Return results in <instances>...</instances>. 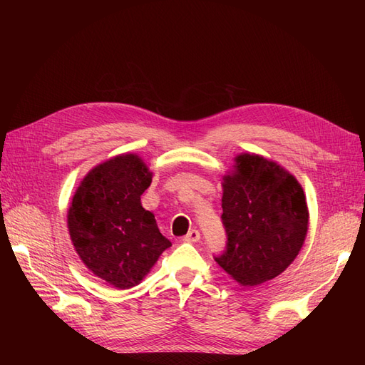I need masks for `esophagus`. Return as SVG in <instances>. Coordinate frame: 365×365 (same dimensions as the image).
I'll use <instances>...</instances> for the list:
<instances>
[{"mask_svg": "<svg viewBox=\"0 0 365 365\" xmlns=\"http://www.w3.org/2000/svg\"><path fill=\"white\" fill-rule=\"evenodd\" d=\"M200 239H201V235L197 230H190L189 233L184 236V242H190V244H195V242H197Z\"/></svg>", "mask_w": 365, "mask_h": 365, "instance_id": "1", "label": "esophagus"}]
</instances>
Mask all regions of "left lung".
<instances>
[{
	"label": "left lung",
	"instance_id": "1",
	"mask_svg": "<svg viewBox=\"0 0 365 365\" xmlns=\"http://www.w3.org/2000/svg\"><path fill=\"white\" fill-rule=\"evenodd\" d=\"M227 250L219 267L240 286L280 275L300 252L309 227L302 184L280 164L240 153L222 176Z\"/></svg>",
	"mask_w": 365,
	"mask_h": 365
}]
</instances>
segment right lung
Returning a JSON list of instances; mask_svg holds the SVG:
<instances>
[{
  "label": "right lung",
  "instance_id": "obj_1",
  "mask_svg": "<svg viewBox=\"0 0 365 365\" xmlns=\"http://www.w3.org/2000/svg\"><path fill=\"white\" fill-rule=\"evenodd\" d=\"M152 172L137 153L97 164L76 189L67 213L71 244L85 267L117 289L146 277L172 247L153 213L141 205Z\"/></svg>",
  "mask_w": 365,
  "mask_h": 365
}]
</instances>
